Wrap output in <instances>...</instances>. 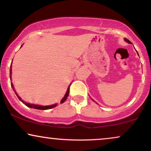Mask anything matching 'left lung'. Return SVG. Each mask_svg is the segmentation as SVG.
Returning a JSON list of instances; mask_svg holds the SVG:
<instances>
[{
    "mask_svg": "<svg viewBox=\"0 0 151 151\" xmlns=\"http://www.w3.org/2000/svg\"><path fill=\"white\" fill-rule=\"evenodd\" d=\"M124 40H125V41H127V43H132V42H131L130 41H129L128 39H127L126 38H124ZM137 53H138V52H137ZM138 55H139V54H138Z\"/></svg>",
    "mask_w": 151,
    "mask_h": 151,
    "instance_id": "left-lung-1",
    "label": "left lung"
}]
</instances>
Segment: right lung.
Masks as SVG:
<instances>
[{
  "mask_svg": "<svg viewBox=\"0 0 151 151\" xmlns=\"http://www.w3.org/2000/svg\"><path fill=\"white\" fill-rule=\"evenodd\" d=\"M21 47H22V46H21ZM11 75H12V68H10V79H11ZM70 85H71V84H70ZM70 86H69V87H68V91H67V92H66V93H65L64 98H63V99L61 100L60 103H64L65 101H66V99H68V96H69V93H70ZM11 86H12V88H13V89H14L13 85H12V83H11ZM14 92H15V91H14ZM15 93H16V92H15ZM16 95L17 96L18 99L20 100L22 102L24 103V104L26 105L27 106L29 107V108H32L38 109V110H48V109H51V108H54V107H55L56 105H57V104H54V105H46V106H42V105H35V104H30V103H24L23 101H22V99H20V97H19V96H18V95H17V93H16Z\"/></svg>",
  "mask_w": 151,
  "mask_h": 151,
  "instance_id": "obj_1",
  "label": "right lung"
}]
</instances>
